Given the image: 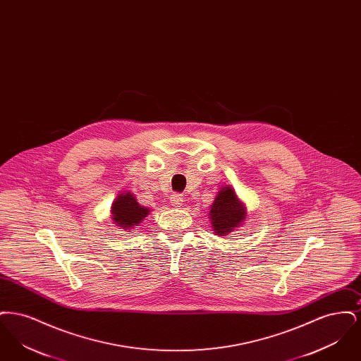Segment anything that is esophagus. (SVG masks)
I'll use <instances>...</instances> for the list:
<instances>
[{
	"mask_svg": "<svg viewBox=\"0 0 361 361\" xmlns=\"http://www.w3.org/2000/svg\"><path fill=\"white\" fill-rule=\"evenodd\" d=\"M183 202H184V197L181 193H173L171 196V203L173 206L180 207L183 204Z\"/></svg>",
	"mask_w": 361,
	"mask_h": 361,
	"instance_id": "34e87169",
	"label": "esophagus"
}]
</instances>
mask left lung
I'll return each instance as SVG.
<instances>
[{
	"instance_id": "obj_1",
	"label": "left lung",
	"mask_w": 361,
	"mask_h": 361,
	"mask_svg": "<svg viewBox=\"0 0 361 361\" xmlns=\"http://www.w3.org/2000/svg\"><path fill=\"white\" fill-rule=\"evenodd\" d=\"M209 218L216 235H226L238 227L246 218L245 207L230 187L221 189L214 203L211 204Z\"/></svg>"
}]
</instances>
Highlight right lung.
I'll use <instances>...</instances> for the list:
<instances>
[{
	"label": "right lung",
	"mask_w": 361,
	"mask_h": 361,
	"mask_svg": "<svg viewBox=\"0 0 361 361\" xmlns=\"http://www.w3.org/2000/svg\"><path fill=\"white\" fill-rule=\"evenodd\" d=\"M149 209L146 207L139 206L134 195L121 193L112 204V219L115 224L123 228H130L137 226L149 215Z\"/></svg>",
	"instance_id": "right-lung-1"
}]
</instances>
